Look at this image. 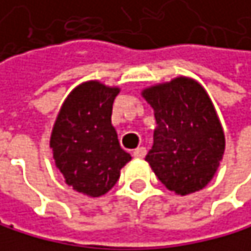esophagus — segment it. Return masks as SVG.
<instances>
[{
	"label": "esophagus",
	"mask_w": 251,
	"mask_h": 251,
	"mask_svg": "<svg viewBox=\"0 0 251 251\" xmlns=\"http://www.w3.org/2000/svg\"><path fill=\"white\" fill-rule=\"evenodd\" d=\"M145 154H147V148H144V147H139V148H136L133 151V157L134 158H144Z\"/></svg>",
	"instance_id": "1"
}]
</instances>
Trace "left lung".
Segmentation results:
<instances>
[{
	"label": "left lung",
	"mask_w": 251,
	"mask_h": 251,
	"mask_svg": "<svg viewBox=\"0 0 251 251\" xmlns=\"http://www.w3.org/2000/svg\"><path fill=\"white\" fill-rule=\"evenodd\" d=\"M157 128L145 160L166 189L181 196L202 190L225 152V133L202 85L175 77L142 91Z\"/></svg>",
	"instance_id": "1"
}]
</instances>
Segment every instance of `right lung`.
<instances>
[{"mask_svg": "<svg viewBox=\"0 0 251 251\" xmlns=\"http://www.w3.org/2000/svg\"><path fill=\"white\" fill-rule=\"evenodd\" d=\"M120 88L83 82L62 103L50 134L55 165L73 190L99 198L120 178L131 160L112 126V104Z\"/></svg>", "mask_w": 251, "mask_h": 251, "instance_id": "add662e5", "label": "right lung"}]
</instances>
